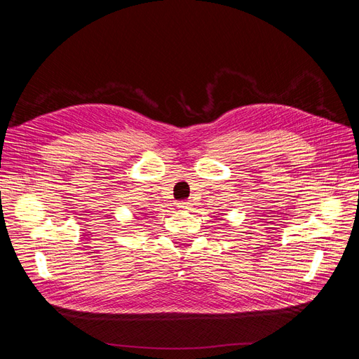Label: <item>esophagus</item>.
I'll list each match as a JSON object with an SVG mask.
<instances>
[{"mask_svg": "<svg viewBox=\"0 0 359 359\" xmlns=\"http://www.w3.org/2000/svg\"><path fill=\"white\" fill-rule=\"evenodd\" d=\"M190 202H180L178 203V208H181V210H189L190 208Z\"/></svg>", "mask_w": 359, "mask_h": 359, "instance_id": "1", "label": "esophagus"}]
</instances>
